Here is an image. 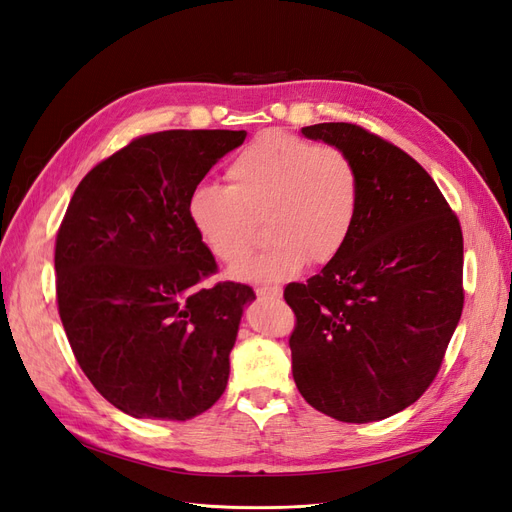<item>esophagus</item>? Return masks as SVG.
Instances as JSON below:
<instances>
[{
    "instance_id": "34e87169",
    "label": "esophagus",
    "mask_w": 512,
    "mask_h": 512,
    "mask_svg": "<svg viewBox=\"0 0 512 512\" xmlns=\"http://www.w3.org/2000/svg\"><path fill=\"white\" fill-rule=\"evenodd\" d=\"M282 290L277 286H256V297L258 299H280Z\"/></svg>"
}]
</instances>
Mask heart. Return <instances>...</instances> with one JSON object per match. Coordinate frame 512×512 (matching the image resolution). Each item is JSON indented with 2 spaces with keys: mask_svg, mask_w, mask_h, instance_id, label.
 Returning a JSON list of instances; mask_svg holds the SVG:
<instances>
[{
  "mask_svg": "<svg viewBox=\"0 0 512 512\" xmlns=\"http://www.w3.org/2000/svg\"><path fill=\"white\" fill-rule=\"evenodd\" d=\"M228 188L200 183L188 196L198 239L222 262L250 250L258 222L269 243L241 260L232 275L247 282H282L307 260L327 265L342 254L359 220L363 181L348 151L267 130L226 166Z\"/></svg>",
  "mask_w": 512,
  "mask_h": 512,
  "instance_id": "heart-1",
  "label": "heart"
}]
</instances>
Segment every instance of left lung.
<instances>
[{
	"label": "left lung",
	"mask_w": 512,
	"mask_h": 512,
	"mask_svg": "<svg viewBox=\"0 0 512 512\" xmlns=\"http://www.w3.org/2000/svg\"><path fill=\"white\" fill-rule=\"evenodd\" d=\"M301 132L350 153L363 196L342 254L284 288L292 376L318 412L380 421L438 376L463 309L461 224L427 170L382 136L344 121Z\"/></svg>",
	"instance_id": "left-lung-1"
}]
</instances>
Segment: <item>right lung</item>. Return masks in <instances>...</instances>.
Segmentation results:
<instances>
[{
  "mask_svg": "<svg viewBox=\"0 0 512 512\" xmlns=\"http://www.w3.org/2000/svg\"><path fill=\"white\" fill-rule=\"evenodd\" d=\"M245 130L143 134L96 164L55 239V290L70 348L96 391L134 418L188 421L226 389L247 284L203 282L218 262L188 196Z\"/></svg>",
  "mask_w": 512,
  "mask_h": 512,
  "instance_id": "obj_1",
  "label": "right lung"
}]
</instances>
